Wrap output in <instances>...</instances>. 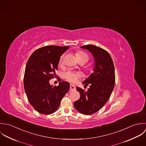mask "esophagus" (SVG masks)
I'll return each mask as SVG.
<instances>
[{
	"instance_id": "esophagus-1",
	"label": "esophagus",
	"mask_w": 146,
	"mask_h": 146,
	"mask_svg": "<svg viewBox=\"0 0 146 146\" xmlns=\"http://www.w3.org/2000/svg\"><path fill=\"white\" fill-rule=\"evenodd\" d=\"M70 90H76V86L72 84H70Z\"/></svg>"
}]
</instances>
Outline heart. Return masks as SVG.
<instances>
[{"instance_id": "heart-1", "label": "heart", "mask_w": 146, "mask_h": 146, "mask_svg": "<svg viewBox=\"0 0 146 146\" xmlns=\"http://www.w3.org/2000/svg\"><path fill=\"white\" fill-rule=\"evenodd\" d=\"M76 57L77 60H85L86 61V62L88 61V55L82 51H79L77 52L76 54ZM63 55L61 56V57L59 59V61H58V65H61L62 64L63 62ZM63 76L64 77L68 80L69 81L73 82H76L78 81V78L80 77L81 74L77 72H72V71H67L66 72H64L63 73Z\"/></svg>"}]
</instances>
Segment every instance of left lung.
I'll return each instance as SVG.
<instances>
[{
    "instance_id": "obj_1",
    "label": "left lung",
    "mask_w": 146,
    "mask_h": 146,
    "mask_svg": "<svg viewBox=\"0 0 146 146\" xmlns=\"http://www.w3.org/2000/svg\"><path fill=\"white\" fill-rule=\"evenodd\" d=\"M81 48L92 54L95 65L93 73L82 82L85 87L89 85L88 91L77 87L80 98L73 105L81 113L90 115L99 111L108 100L115 84V67L111 56L105 50L92 44Z\"/></svg>"
}]
</instances>
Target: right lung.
<instances>
[{
    "label": "right lung",
    "instance_id": "add662e5",
    "mask_svg": "<svg viewBox=\"0 0 146 146\" xmlns=\"http://www.w3.org/2000/svg\"><path fill=\"white\" fill-rule=\"evenodd\" d=\"M69 46H47L36 50L27 63L24 85L30 104L39 113L50 115L58 108L62 98L69 90L68 82L61 81L53 86L50 80L56 77L60 56Z\"/></svg>",
    "mask_w": 146,
    "mask_h": 146
}]
</instances>
